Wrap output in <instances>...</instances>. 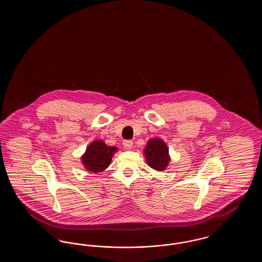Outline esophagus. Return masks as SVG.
<instances>
[{
	"mask_svg": "<svg viewBox=\"0 0 262 262\" xmlns=\"http://www.w3.org/2000/svg\"><path fill=\"white\" fill-rule=\"evenodd\" d=\"M123 144H124V147L125 149H132L133 146H134V142L132 140H125L123 142Z\"/></svg>",
	"mask_w": 262,
	"mask_h": 262,
	"instance_id": "obj_1",
	"label": "esophagus"
}]
</instances>
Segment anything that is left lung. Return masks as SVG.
<instances>
[{
  "label": "left lung",
  "instance_id": "8db88e82",
  "mask_svg": "<svg viewBox=\"0 0 262 262\" xmlns=\"http://www.w3.org/2000/svg\"><path fill=\"white\" fill-rule=\"evenodd\" d=\"M145 160L150 168L162 172L170 163L169 148L161 138H151L143 150Z\"/></svg>",
  "mask_w": 262,
  "mask_h": 262
}]
</instances>
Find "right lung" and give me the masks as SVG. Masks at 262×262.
<instances>
[{"instance_id": "add662e5", "label": "right lung", "mask_w": 262, "mask_h": 262, "mask_svg": "<svg viewBox=\"0 0 262 262\" xmlns=\"http://www.w3.org/2000/svg\"><path fill=\"white\" fill-rule=\"evenodd\" d=\"M117 147L108 146L103 140H94L81 156L84 168L92 173H100L109 167Z\"/></svg>"}]
</instances>
